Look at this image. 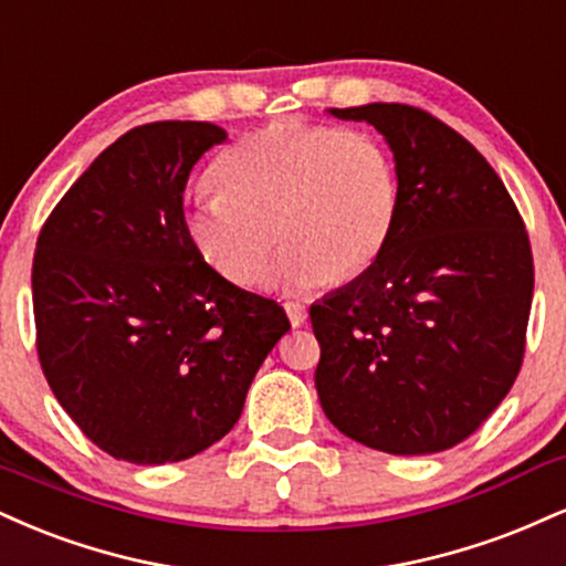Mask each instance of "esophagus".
<instances>
[{"label":"esophagus","instance_id":"obj_1","mask_svg":"<svg viewBox=\"0 0 566 566\" xmlns=\"http://www.w3.org/2000/svg\"><path fill=\"white\" fill-rule=\"evenodd\" d=\"M284 311H287L292 326H303L305 318H308V308H305L303 303H295V301L284 303Z\"/></svg>","mask_w":566,"mask_h":566}]
</instances>
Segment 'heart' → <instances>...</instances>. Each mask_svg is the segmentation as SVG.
<instances>
[{
	"instance_id": "b5f03b06",
	"label": "heart",
	"mask_w": 566,
	"mask_h": 566,
	"mask_svg": "<svg viewBox=\"0 0 566 566\" xmlns=\"http://www.w3.org/2000/svg\"><path fill=\"white\" fill-rule=\"evenodd\" d=\"M216 192L184 208V231L210 269L240 287L269 271L311 290L364 274L390 242L400 208L398 163L366 128L276 120L234 142L213 166Z\"/></svg>"
}]
</instances>
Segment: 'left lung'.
<instances>
[{"label":"left lung","mask_w":566,"mask_h":566,"mask_svg":"<svg viewBox=\"0 0 566 566\" xmlns=\"http://www.w3.org/2000/svg\"><path fill=\"white\" fill-rule=\"evenodd\" d=\"M329 113L385 136L400 208L382 255L311 305L318 400L374 451H448L480 430L522 369L530 237L499 174L434 115L398 102Z\"/></svg>","instance_id":"8db88e82"}]
</instances>
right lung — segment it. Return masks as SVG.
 <instances>
[{"label":"right lung","mask_w":566,"mask_h":566,"mask_svg":"<svg viewBox=\"0 0 566 566\" xmlns=\"http://www.w3.org/2000/svg\"><path fill=\"white\" fill-rule=\"evenodd\" d=\"M223 139L206 120L132 128L39 234V364L67 417L113 459L166 464L221 440L290 332L282 305L227 282L184 231L189 171Z\"/></svg>","instance_id":"right-lung-1"}]
</instances>
